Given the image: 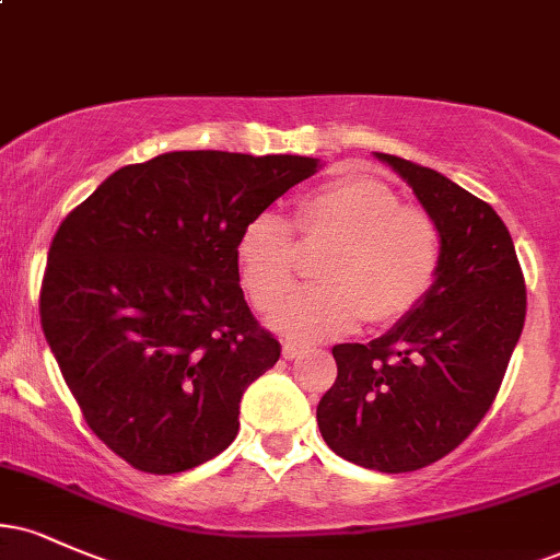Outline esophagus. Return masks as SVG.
<instances>
[{
  "label": "esophagus",
  "mask_w": 560,
  "mask_h": 560,
  "mask_svg": "<svg viewBox=\"0 0 560 560\" xmlns=\"http://www.w3.org/2000/svg\"><path fill=\"white\" fill-rule=\"evenodd\" d=\"M281 352H284L287 361H294V358H300L302 352H305V347L298 345V342H284V345H281Z\"/></svg>",
  "instance_id": "esophagus-1"
}]
</instances>
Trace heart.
I'll return each instance as SVG.
<instances>
[{
  "instance_id": "heart-1",
  "label": "heart",
  "mask_w": 560,
  "mask_h": 560,
  "mask_svg": "<svg viewBox=\"0 0 560 560\" xmlns=\"http://www.w3.org/2000/svg\"><path fill=\"white\" fill-rule=\"evenodd\" d=\"M294 226L307 242H334L318 266L324 284L281 298L294 284V236L276 213H258L236 236L242 287L258 307L279 311L271 324L289 337L326 339L363 318L389 324L413 311L442 262L440 226L427 210L402 205L389 184L347 173L300 197Z\"/></svg>"
}]
</instances>
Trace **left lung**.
<instances>
[{"label":"left lung","instance_id":"obj_1","mask_svg":"<svg viewBox=\"0 0 560 560\" xmlns=\"http://www.w3.org/2000/svg\"><path fill=\"white\" fill-rule=\"evenodd\" d=\"M374 155L413 189L442 236L419 305L369 345H337V382L320 397V436L350 464L384 474L445 458L485 419L526 316V287L505 223L447 176Z\"/></svg>","mask_w":560,"mask_h":560}]
</instances>
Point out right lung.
Returning <instances> with one entry per match:
<instances>
[{
    "label": "right lung",
    "instance_id": "1",
    "mask_svg": "<svg viewBox=\"0 0 560 560\" xmlns=\"http://www.w3.org/2000/svg\"><path fill=\"white\" fill-rule=\"evenodd\" d=\"M318 158L165 152L115 171L57 229L42 329L89 429L147 474L223 453L281 345L249 313L236 236Z\"/></svg>",
    "mask_w": 560,
    "mask_h": 560
}]
</instances>
